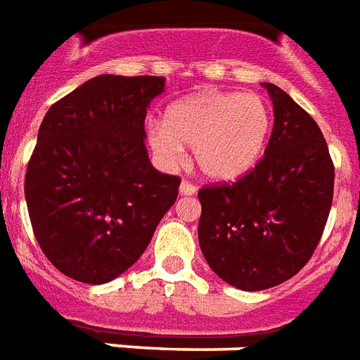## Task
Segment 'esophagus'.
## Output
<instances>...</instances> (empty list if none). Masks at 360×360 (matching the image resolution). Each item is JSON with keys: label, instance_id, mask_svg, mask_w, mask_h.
<instances>
[{"label": "esophagus", "instance_id": "1", "mask_svg": "<svg viewBox=\"0 0 360 360\" xmlns=\"http://www.w3.org/2000/svg\"><path fill=\"white\" fill-rule=\"evenodd\" d=\"M196 185H193L191 181H181L179 185V193L183 194V196H193V194H196Z\"/></svg>", "mask_w": 360, "mask_h": 360}]
</instances>
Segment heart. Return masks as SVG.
I'll return each mask as SVG.
<instances>
[{
  "label": "heart",
  "mask_w": 360,
  "mask_h": 360,
  "mask_svg": "<svg viewBox=\"0 0 360 360\" xmlns=\"http://www.w3.org/2000/svg\"><path fill=\"white\" fill-rule=\"evenodd\" d=\"M273 118L257 95L202 91L167 106L148 127V145L167 167L179 166L191 146L196 169L210 181L240 179L262 158Z\"/></svg>",
  "instance_id": "obj_1"
}]
</instances>
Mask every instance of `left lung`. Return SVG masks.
Returning <instances> with one entry per match:
<instances>
[{
  "label": "left lung",
  "instance_id": "1",
  "mask_svg": "<svg viewBox=\"0 0 360 360\" xmlns=\"http://www.w3.org/2000/svg\"><path fill=\"white\" fill-rule=\"evenodd\" d=\"M275 126L255 167L234 183L198 191V242L210 267L234 288L278 286L311 259L328 219L334 164L321 127L273 84Z\"/></svg>",
  "mask_w": 360,
  "mask_h": 360
}]
</instances>
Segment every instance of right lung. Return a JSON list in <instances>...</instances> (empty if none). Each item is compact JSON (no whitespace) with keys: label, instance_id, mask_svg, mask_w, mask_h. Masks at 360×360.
<instances>
[{"label":"right lung","instance_id":"obj_1","mask_svg":"<svg viewBox=\"0 0 360 360\" xmlns=\"http://www.w3.org/2000/svg\"><path fill=\"white\" fill-rule=\"evenodd\" d=\"M160 76L103 74L47 110L24 179L45 257L74 281L105 284L139 259L177 200L179 177L154 169L146 108Z\"/></svg>","mask_w":360,"mask_h":360}]
</instances>
